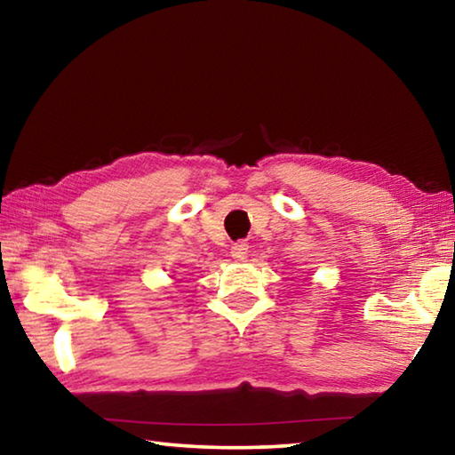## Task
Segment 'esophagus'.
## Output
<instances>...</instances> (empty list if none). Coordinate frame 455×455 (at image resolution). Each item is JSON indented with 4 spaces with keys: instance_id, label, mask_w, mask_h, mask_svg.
<instances>
[{
    "instance_id": "esophagus-1",
    "label": "esophagus",
    "mask_w": 455,
    "mask_h": 455,
    "mask_svg": "<svg viewBox=\"0 0 455 455\" xmlns=\"http://www.w3.org/2000/svg\"><path fill=\"white\" fill-rule=\"evenodd\" d=\"M230 257L238 260V263H243V260L249 259V244H246L244 241L235 243L233 249H230Z\"/></svg>"
}]
</instances>
